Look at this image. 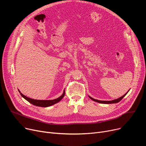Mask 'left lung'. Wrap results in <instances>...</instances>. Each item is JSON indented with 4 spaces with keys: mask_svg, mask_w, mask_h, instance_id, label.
<instances>
[{
    "mask_svg": "<svg viewBox=\"0 0 146 146\" xmlns=\"http://www.w3.org/2000/svg\"><path fill=\"white\" fill-rule=\"evenodd\" d=\"M129 91V90H128ZM128 92H127L125 94V95H124L123 96H121V97H120L119 98H118V99H115V100H112V101H99V100H96V99H94V98H91V97H90L89 96V98L91 99H92L93 101H95V102H99V103H101V104H115V103H118V102H119V101H121V99L123 98L126 95H127V94L128 93Z\"/></svg>",
    "mask_w": 146,
    "mask_h": 146,
    "instance_id": "8db88e82",
    "label": "left lung"
}]
</instances>
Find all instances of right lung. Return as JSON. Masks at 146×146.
I'll use <instances>...</instances> for the list:
<instances>
[{
	"mask_svg": "<svg viewBox=\"0 0 146 146\" xmlns=\"http://www.w3.org/2000/svg\"><path fill=\"white\" fill-rule=\"evenodd\" d=\"M19 92L21 95L24 99H25L27 101H28L29 103L32 104L34 105H35L37 106H41V107H47V106H51L56 103H58L60 101H61V99H62V98L64 97V96L65 95V91L64 90V92L62 95L60 96L59 98H58L57 99H53V100H36V99H31L29 98H28L26 96L23 95L22 93H21V92L19 90Z\"/></svg>",
	"mask_w": 146,
	"mask_h": 146,
	"instance_id": "obj_1",
	"label": "right lung"
}]
</instances>
